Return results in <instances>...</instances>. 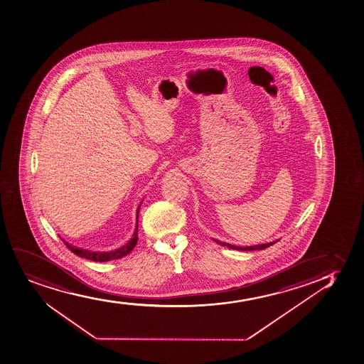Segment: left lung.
Wrapping results in <instances>:
<instances>
[{"instance_id": "8db88e82", "label": "left lung", "mask_w": 364, "mask_h": 364, "mask_svg": "<svg viewBox=\"0 0 364 364\" xmlns=\"http://www.w3.org/2000/svg\"><path fill=\"white\" fill-rule=\"evenodd\" d=\"M215 240V239H214ZM218 244L220 245H223V247H230V249H233V250H240V251H254V250H263V249H266V247H269L275 244V242H279V240H275V242H267V244H259V245H252V247H237V245H231V244H228V242H220V240H215Z\"/></svg>"}]
</instances>
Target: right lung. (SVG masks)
Returning a JSON list of instances; mask_svg holds the SVG:
<instances>
[{
    "label": "right lung",
    "mask_w": 364,
    "mask_h": 364,
    "mask_svg": "<svg viewBox=\"0 0 364 364\" xmlns=\"http://www.w3.org/2000/svg\"><path fill=\"white\" fill-rule=\"evenodd\" d=\"M143 202V200H141ZM141 204L138 205L137 209V223H136V230L133 232L132 238L129 239V242H126L125 245L119 247L117 250L113 251H90L82 247H77L72 244L66 242L67 247L70 249L73 254L77 255L79 257L86 258V259H91L95 262H107V261H112V259H117V258L124 257L126 255H129L133 250V247H136L138 242V214H139V209H141Z\"/></svg>",
    "instance_id": "add662e5"
}]
</instances>
